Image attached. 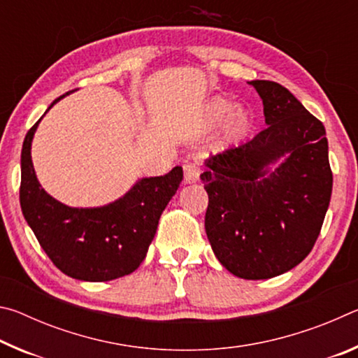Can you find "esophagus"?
Returning <instances> with one entry per match:
<instances>
[{"label": "esophagus", "mask_w": 358, "mask_h": 358, "mask_svg": "<svg viewBox=\"0 0 358 358\" xmlns=\"http://www.w3.org/2000/svg\"><path fill=\"white\" fill-rule=\"evenodd\" d=\"M183 171H185V183H196L199 180V175H201V171H199V167L196 164H192V162H187V164L183 166Z\"/></svg>", "instance_id": "1"}]
</instances>
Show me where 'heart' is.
Here are the masks:
<instances>
[{
  "label": "heart",
  "mask_w": 358,
  "mask_h": 358,
  "mask_svg": "<svg viewBox=\"0 0 358 358\" xmlns=\"http://www.w3.org/2000/svg\"><path fill=\"white\" fill-rule=\"evenodd\" d=\"M232 108H234L232 102L227 99L217 98L210 104L208 113L211 118L217 121V120L226 118L227 115L232 112ZM250 126H251L250 115L245 112H238L235 113V117L232 118V123H230V132H232V136L235 137H243L248 132V129H250Z\"/></svg>",
  "instance_id": "obj_1"
}]
</instances>
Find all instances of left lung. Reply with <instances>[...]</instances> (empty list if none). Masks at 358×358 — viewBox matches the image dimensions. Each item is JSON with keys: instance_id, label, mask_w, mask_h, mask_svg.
Returning a JSON list of instances; mask_svg holds the SVG:
<instances>
[{"instance_id": "obj_1", "label": "left lung", "mask_w": 358, "mask_h": 358, "mask_svg": "<svg viewBox=\"0 0 358 358\" xmlns=\"http://www.w3.org/2000/svg\"><path fill=\"white\" fill-rule=\"evenodd\" d=\"M250 83L262 98L266 128L205 162V230L230 273L268 280L311 252L330 203L333 175L324 124L282 85ZM278 159L283 162L270 171Z\"/></svg>"}]
</instances>
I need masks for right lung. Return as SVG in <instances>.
<instances>
[{
    "instance_id": "obj_1",
    "label": "right lung",
    "mask_w": 358,
    "mask_h": 358,
    "mask_svg": "<svg viewBox=\"0 0 358 358\" xmlns=\"http://www.w3.org/2000/svg\"><path fill=\"white\" fill-rule=\"evenodd\" d=\"M39 121L23 141L20 207L41 248L57 268L80 281H110L132 273L147 256L162 211L183 180V169L138 180L104 207L72 208L48 196L36 178L31 142Z\"/></svg>"
}]
</instances>
